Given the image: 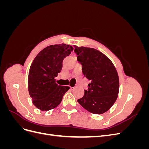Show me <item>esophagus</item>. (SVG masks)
<instances>
[{
    "label": "esophagus",
    "instance_id": "34e87169",
    "mask_svg": "<svg viewBox=\"0 0 149 149\" xmlns=\"http://www.w3.org/2000/svg\"><path fill=\"white\" fill-rule=\"evenodd\" d=\"M70 88H71V89H74L75 88V87H70Z\"/></svg>",
    "mask_w": 149,
    "mask_h": 149
}]
</instances>
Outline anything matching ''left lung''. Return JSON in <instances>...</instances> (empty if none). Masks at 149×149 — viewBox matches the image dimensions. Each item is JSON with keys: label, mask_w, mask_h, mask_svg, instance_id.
<instances>
[{"label": "left lung", "mask_w": 149, "mask_h": 149, "mask_svg": "<svg viewBox=\"0 0 149 149\" xmlns=\"http://www.w3.org/2000/svg\"><path fill=\"white\" fill-rule=\"evenodd\" d=\"M74 47L77 60L82 65L83 73L89 81L88 90H85L84 95L78 102L91 113H104L118 96V72L109 58L100 51L92 48Z\"/></svg>", "instance_id": "obj_1"}]
</instances>
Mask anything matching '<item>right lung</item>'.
<instances>
[{
	"instance_id": "add662e5",
	"label": "right lung",
	"mask_w": 149,
	"mask_h": 149,
	"mask_svg": "<svg viewBox=\"0 0 149 149\" xmlns=\"http://www.w3.org/2000/svg\"><path fill=\"white\" fill-rule=\"evenodd\" d=\"M73 48L70 45H49L43 49L31 63L28 89L33 104L41 111H49L60 104L69 86L56 83L55 77L63 67V61Z\"/></svg>"
}]
</instances>
